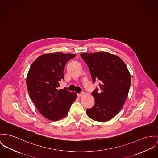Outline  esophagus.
<instances>
[{
  "label": "esophagus",
  "instance_id": "34e87169",
  "mask_svg": "<svg viewBox=\"0 0 158 158\" xmlns=\"http://www.w3.org/2000/svg\"><path fill=\"white\" fill-rule=\"evenodd\" d=\"M85 94V93H84V92H82V93H81L78 94L77 95H78V96H79V97H82V96H84Z\"/></svg>",
  "mask_w": 158,
  "mask_h": 158
}]
</instances>
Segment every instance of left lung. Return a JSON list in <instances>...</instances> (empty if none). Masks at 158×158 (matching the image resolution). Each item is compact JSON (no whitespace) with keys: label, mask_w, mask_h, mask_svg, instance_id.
<instances>
[{"label":"left lung","mask_w":158,"mask_h":158,"mask_svg":"<svg viewBox=\"0 0 158 158\" xmlns=\"http://www.w3.org/2000/svg\"><path fill=\"white\" fill-rule=\"evenodd\" d=\"M92 81H100V91L92 93L95 104L86 109L88 116L97 122H107L122 109L127 97L131 76L125 63L117 55L106 52L82 53Z\"/></svg>","instance_id":"1"}]
</instances>
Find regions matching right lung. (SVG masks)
<instances>
[{"label": "right lung", "instance_id": "obj_1", "mask_svg": "<svg viewBox=\"0 0 158 158\" xmlns=\"http://www.w3.org/2000/svg\"><path fill=\"white\" fill-rule=\"evenodd\" d=\"M75 54L62 52L43 54L32 64L26 77L29 96L38 112L51 121L64 118L77 98V94L65 88L58 89L59 81L64 79L67 62Z\"/></svg>", "mask_w": 158, "mask_h": 158}]
</instances>
